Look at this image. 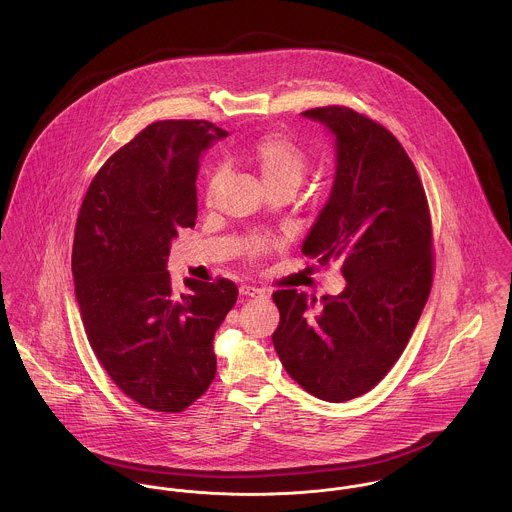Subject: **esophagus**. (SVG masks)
Here are the masks:
<instances>
[{
  "label": "esophagus",
  "instance_id": "1",
  "mask_svg": "<svg viewBox=\"0 0 512 512\" xmlns=\"http://www.w3.org/2000/svg\"><path fill=\"white\" fill-rule=\"evenodd\" d=\"M240 295L244 297H266V292L260 290V288H254V286H240Z\"/></svg>",
  "mask_w": 512,
  "mask_h": 512
}]
</instances>
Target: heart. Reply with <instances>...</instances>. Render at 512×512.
Returning <instances> with one entry per match:
<instances>
[{
    "label": "heart",
    "mask_w": 512,
    "mask_h": 512,
    "mask_svg": "<svg viewBox=\"0 0 512 512\" xmlns=\"http://www.w3.org/2000/svg\"><path fill=\"white\" fill-rule=\"evenodd\" d=\"M248 161L260 173L266 187L284 185V183H290L297 187L307 171L305 151L282 134H266V136L258 138L248 151ZM222 179H224L222 169H217L211 175L209 189H207L209 199L215 197ZM266 246L268 244L264 240H252L248 246V252L252 256H256V254L264 252Z\"/></svg>",
    "instance_id": "b5f03b06"
}]
</instances>
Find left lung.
<instances>
[{
	"label": "left lung",
	"instance_id": "1",
	"mask_svg": "<svg viewBox=\"0 0 512 512\" xmlns=\"http://www.w3.org/2000/svg\"><path fill=\"white\" fill-rule=\"evenodd\" d=\"M335 136L331 195L303 240L319 266L341 262L339 295L274 293L276 353L293 380L327 402L374 388L406 349L434 278L432 219L418 171L378 122L345 106L303 112Z\"/></svg>",
	"mask_w": 512,
	"mask_h": 512
}]
</instances>
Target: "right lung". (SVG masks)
<instances>
[{"mask_svg":"<svg viewBox=\"0 0 512 512\" xmlns=\"http://www.w3.org/2000/svg\"><path fill=\"white\" fill-rule=\"evenodd\" d=\"M228 134L207 120L153 122L92 179L74 230V293L88 343L134 402L183 412L217 374L215 333L238 288L185 280L175 295L171 240L195 226L201 153Z\"/></svg>","mask_w":512,"mask_h":512,"instance_id":"right-lung-1","label":"right lung"}]
</instances>
